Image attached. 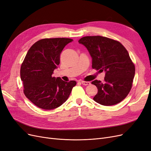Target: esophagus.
I'll use <instances>...</instances> for the list:
<instances>
[{
    "label": "esophagus",
    "mask_w": 151,
    "mask_h": 151,
    "mask_svg": "<svg viewBox=\"0 0 151 151\" xmlns=\"http://www.w3.org/2000/svg\"><path fill=\"white\" fill-rule=\"evenodd\" d=\"M81 83L83 84V85H84V86L89 85V84H91L90 82H88V81H81Z\"/></svg>",
    "instance_id": "1"
}]
</instances>
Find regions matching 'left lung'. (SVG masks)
<instances>
[{
	"mask_svg": "<svg viewBox=\"0 0 151 151\" xmlns=\"http://www.w3.org/2000/svg\"><path fill=\"white\" fill-rule=\"evenodd\" d=\"M79 43L88 49L93 68L105 72L104 82L91 83L98 89L93 99L104 106L121 102L130 91L135 71L126 48L119 42L101 36H84Z\"/></svg>",
	"mask_w": 151,
	"mask_h": 151,
	"instance_id": "obj_1",
	"label": "left lung"
}]
</instances>
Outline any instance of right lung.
<instances>
[{"mask_svg": "<svg viewBox=\"0 0 151 151\" xmlns=\"http://www.w3.org/2000/svg\"><path fill=\"white\" fill-rule=\"evenodd\" d=\"M73 40L45 38L32 45L22 62L20 75L26 98L36 106L52 109L65 103L76 85L75 81L65 82L53 77L60 64V55Z\"/></svg>", "mask_w": 151, "mask_h": 151, "instance_id": "right-lung-1", "label": "right lung"}]
</instances>
